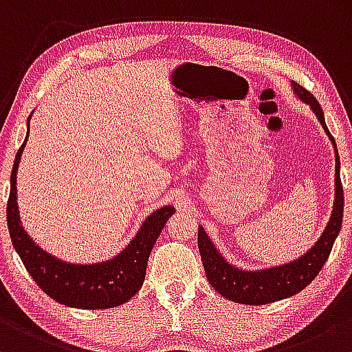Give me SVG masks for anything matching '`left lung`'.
I'll return each instance as SVG.
<instances>
[{
    "mask_svg": "<svg viewBox=\"0 0 352 352\" xmlns=\"http://www.w3.org/2000/svg\"><path fill=\"white\" fill-rule=\"evenodd\" d=\"M291 85H293L296 96L311 106L316 118L322 124L327 138H329L331 143L334 146L336 199L333 214H331L329 223H327L326 229L322 231L321 238L316 241L314 246L309 251L304 252L301 258L294 259L291 263L281 264V266L266 267V270L258 271H244L229 264L221 256V252L216 250L212 241L208 238L203 226H199V229H197V248H199V254L201 259H203L206 278L209 284L219 294H223L224 298L229 299V301L251 304V306H261V304L281 301V299L298 294L322 270L327 258H329L331 250H333L334 241L338 238L339 231H341L342 212H344V192H342L341 176H339L341 163H339L338 146H336L334 138L331 136L329 129H327L324 113H322V108L318 100H316L309 91L304 89L296 81L291 82Z\"/></svg>",
    "mask_w": 352,
    "mask_h": 352,
    "instance_id": "1",
    "label": "left lung"
}]
</instances>
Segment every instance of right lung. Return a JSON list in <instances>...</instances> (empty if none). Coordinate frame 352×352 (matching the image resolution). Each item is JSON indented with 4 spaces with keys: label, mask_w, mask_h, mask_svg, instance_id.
Returning a JSON list of instances; mask_svg holds the SVG:
<instances>
[{
    "label": "right lung",
    "mask_w": 352,
    "mask_h": 352,
    "mask_svg": "<svg viewBox=\"0 0 352 352\" xmlns=\"http://www.w3.org/2000/svg\"><path fill=\"white\" fill-rule=\"evenodd\" d=\"M31 114L28 118V124ZM26 141L28 134L14 157L13 169H11L10 199L6 206L11 243L25 264L26 271L51 299L65 306L80 307V309H109V307L121 306L143 286L146 266L153 246L160 238L161 229L176 209L173 206H163L151 212L131 243L111 259L94 264H73L54 258L50 252L43 251L30 238L19 219L16 173Z\"/></svg>",
    "instance_id": "1"
}]
</instances>
